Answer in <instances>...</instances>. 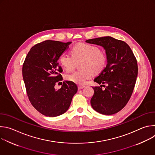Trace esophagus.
Returning <instances> with one entry per match:
<instances>
[{
	"instance_id": "esophagus-1",
	"label": "esophagus",
	"mask_w": 155,
	"mask_h": 155,
	"mask_svg": "<svg viewBox=\"0 0 155 155\" xmlns=\"http://www.w3.org/2000/svg\"><path fill=\"white\" fill-rule=\"evenodd\" d=\"M78 90H82V89H83V88L84 87V86H81V85H80V86H78Z\"/></svg>"
}]
</instances>
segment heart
Listing matches in <instances>:
<instances>
[{"label": "heart", "instance_id": "1", "mask_svg": "<svg viewBox=\"0 0 155 155\" xmlns=\"http://www.w3.org/2000/svg\"><path fill=\"white\" fill-rule=\"evenodd\" d=\"M71 56L63 54L59 58V62L67 72L72 71L75 62H80L78 68L80 70L66 75L68 81L79 85H83L89 80L93 73L100 74L105 68L107 56L100 49L93 45L79 43L75 45L71 51Z\"/></svg>", "mask_w": 155, "mask_h": 155}]
</instances>
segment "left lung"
Wrapping results in <instances>:
<instances>
[{
    "mask_svg": "<svg viewBox=\"0 0 155 155\" xmlns=\"http://www.w3.org/2000/svg\"><path fill=\"white\" fill-rule=\"evenodd\" d=\"M101 46L105 51L107 65L94 80L101 86L93 87L91 105L96 112L107 115L115 114L129 101L136 84L138 67L137 60L127 44L107 36L86 40ZM107 84L105 90L101 86Z\"/></svg>",
    "mask_w": 155,
    "mask_h": 155,
    "instance_id": "1",
    "label": "left lung"
}]
</instances>
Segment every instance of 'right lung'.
I'll list each match as a JSON object with an SVG mask.
<instances>
[{"label":"right lung","mask_w":155,"mask_h":155,"mask_svg":"<svg viewBox=\"0 0 155 155\" xmlns=\"http://www.w3.org/2000/svg\"><path fill=\"white\" fill-rule=\"evenodd\" d=\"M71 41L46 40L32 47L23 65V77L29 99L43 115L54 117L69 109L77 92L75 83L65 81L59 90L54 86L62 80L58 61Z\"/></svg>","instance_id":"obj_1"}]
</instances>
